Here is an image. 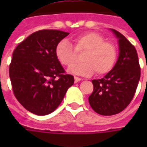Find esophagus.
I'll list each match as a JSON object with an SVG mask.
<instances>
[{
  "instance_id": "34e87169",
  "label": "esophagus",
  "mask_w": 147,
  "mask_h": 147,
  "mask_svg": "<svg viewBox=\"0 0 147 147\" xmlns=\"http://www.w3.org/2000/svg\"><path fill=\"white\" fill-rule=\"evenodd\" d=\"M74 79H75V83H78V82H80V80H82L81 78H79V77H76V76L74 77Z\"/></svg>"
}]
</instances>
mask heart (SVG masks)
I'll list each match as a JSON object with an SVG mask.
<instances>
[{
  "instance_id": "b5f03b06",
  "label": "heart",
  "mask_w": 147,
  "mask_h": 147,
  "mask_svg": "<svg viewBox=\"0 0 147 147\" xmlns=\"http://www.w3.org/2000/svg\"><path fill=\"white\" fill-rule=\"evenodd\" d=\"M73 47L67 40H61L55 48L59 62L70 67L76 61V53H83L82 64L68 69L71 73L90 76L97 72L98 76L109 73L115 66L117 49L113 42L105 41V37L95 31L82 34L72 39Z\"/></svg>"
}]
</instances>
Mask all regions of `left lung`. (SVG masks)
<instances>
[{
  "label": "left lung",
  "mask_w": 147,
  "mask_h": 147,
  "mask_svg": "<svg viewBox=\"0 0 147 147\" xmlns=\"http://www.w3.org/2000/svg\"><path fill=\"white\" fill-rule=\"evenodd\" d=\"M120 54L112 70L100 80H92L94 90L89 103L97 113L112 116L122 112L131 102L140 79V65L135 46L119 31Z\"/></svg>",
  "instance_id": "1"
}]
</instances>
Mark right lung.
I'll use <instances>...</instances> for the list:
<instances>
[{"label":"right lung","mask_w":147,"mask_h":147,"mask_svg":"<svg viewBox=\"0 0 147 147\" xmlns=\"http://www.w3.org/2000/svg\"><path fill=\"white\" fill-rule=\"evenodd\" d=\"M69 33L41 30L31 34L15 49L9 65L12 90L18 102L30 113H53L73 85L55 54L58 42Z\"/></svg>","instance_id":"add662e5"}]
</instances>
